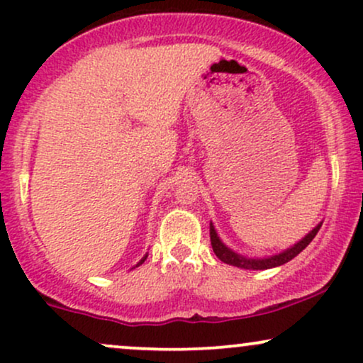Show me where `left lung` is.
<instances>
[{"mask_svg":"<svg viewBox=\"0 0 363 363\" xmlns=\"http://www.w3.org/2000/svg\"><path fill=\"white\" fill-rule=\"evenodd\" d=\"M320 228H321V223L318 225L316 228H313L311 231H309L306 237L301 240V242L296 243V245H292L291 248H287V250L277 253V255L264 257V259H247V257L240 255V253L231 250V248L226 247L225 243L220 240V237H218L213 223L209 225V237H211L213 252L216 253V257L221 262H225V264H228V265H235V267H240V269L264 270V269H272V267H277V265L287 264V262L294 259L296 255H299V253L313 242V238L316 237V233L320 231Z\"/></svg>","mask_w":363,"mask_h":363,"instance_id":"8db88e82","label":"left lung"}]
</instances>
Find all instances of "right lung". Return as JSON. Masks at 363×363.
<instances>
[{"label": "right lung", "mask_w": 363, "mask_h": 363, "mask_svg": "<svg viewBox=\"0 0 363 363\" xmlns=\"http://www.w3.org/2000/svg\"><path fill=\"white\" fill-rule=\"evenodd\" d=\"M145 259H147V255H145V257H143V259L138 262V264H137V267H138V265H142V264H143V262H145Z\"/></svg>", "instance_id": "right-lung-1"}]
</instances>
